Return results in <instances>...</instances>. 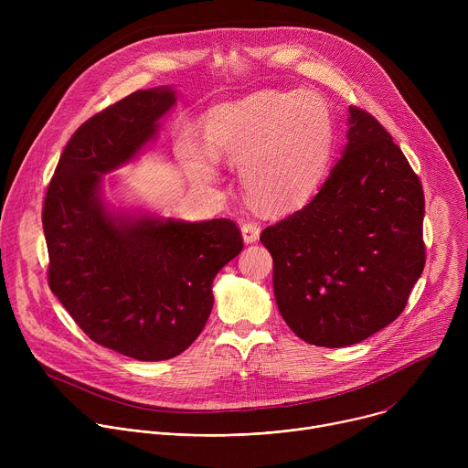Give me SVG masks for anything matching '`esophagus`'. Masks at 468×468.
<instances>
[{
    "label": "esophagus",
    "instance_id": "1",
    "mask_svg": "<svg viewBox=\"0 0 468 468\" xmlns=\"http://www.w3.org/2000/svg\"><path fill=\"white\" fill-rule=\"evenodd\" d=\"M240 231H242V239H244V242H246V244H251V242H255V240L259 239L261 226H259L257 222L250 220V222H244V224L240 226Z\"/></svg>",
    "mask_w": 468,
    "mask_h": 468
}]
</instances>
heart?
I'll return each instance as SVG.
<instances>
[{
    "label": "heart",
    "mask_w": 468,
    "mask_h": 468,
    "mask_svg": "<svg viewBox=\"0 0 468 468\" xmlns=\"http://www.w3.org/2000/svg\"><path fill=\"white\" fill-rule=\"evenodd\" d=\"M204 125L209 154L240 166L248 197L269 211H287L305 202L333 144L329 107L313 92H257L215 107ZM185 152L199 177L215 181V165L202 148L186 143Z\"/></svg>",
    "instance_id": "b5f03b06"
}]
</instances>
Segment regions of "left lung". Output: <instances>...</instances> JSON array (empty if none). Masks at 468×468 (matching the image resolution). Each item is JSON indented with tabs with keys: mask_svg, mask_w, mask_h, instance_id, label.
Here are the masks:
<instances>
[{
	"mask_svg": "<svg viewBox=\"0 0 468 468\" xmlns=\"http://www.w3.org/2000/svg\"><path fill=\"white\" fill-rule=\"evenodd\" d=\"M424 190L388 131L350 107L348 144L318 194L261 233L278 309L316 346L365 341L404 311L426 264Z\"/></svg>",
	"mask_w": 468,
	"mask_h": 468,
	"instance_id": "left-lung-1",
	"label": "left lung"
}]
</instances>
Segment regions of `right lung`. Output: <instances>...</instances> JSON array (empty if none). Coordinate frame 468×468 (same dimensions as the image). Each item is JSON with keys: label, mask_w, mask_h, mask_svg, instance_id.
<instances>
[{"label": "right lung", "mask_w": 468, "mask_h": 468, "mask_svg": "<svg viewBox=\"0 0 468 468\" xmlns=\"http://www.w3.org/2000/svg\"><path fill=\"white\" fill-rule=\"evenodd\" d=\"M174 103L170 89L137 90L81 123L42 207L51 292L94 343L139 361L176 357L196 341L215 276L244 246L228 218H116L101 204V174L135 157Z\"/></svg>", "instance_id": "1"}]
</instances>
